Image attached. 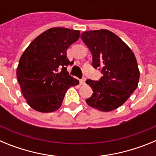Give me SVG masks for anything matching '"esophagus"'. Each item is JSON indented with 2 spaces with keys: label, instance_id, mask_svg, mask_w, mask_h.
I'll list each match as a JSON object with an SVG mask.
<instances>
[{
  "label": "esophagus",
  "instance_id": "1",
  "mask_svg": "<svg viewBox=\"0 0 156 156\" xmlns=\"http://www.w3.org/2000/svg\"><path fill=\"white\" fill-rule=\"evenodd\" d=\"M85 80H86V79L85 78H83V79H81L80 80V83L81 85H83L85 83Z\"/></svg>",
  "mask_w": 156,
  "mask_h": 156
}]
</instances>
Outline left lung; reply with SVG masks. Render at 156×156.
Returning a JSON list of instances; mask_svg holds the SVG:
<instances>
[{"instance_id": "8db88e82", "label": "left lung", "mask_w": 156, "mask_h": 156, "mask_svg": "<svg viewBox=\"0 0 156 156\" xmlns=\"http://www.w3.org/2000/svg\"><path fill=\"white\" fill-rule=\"evenodd\" d=\"M81 39L91 52L93 66L103 74L98 81L87 80L93 90L87 104L101 112L116 109L137 87L140 71L134 54L109 30L85 31Z\"/></svg>"}]
</instances>
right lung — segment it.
<instances>
[{"instance_id":"right-lung-1","label":"right lung","mask_w":156,"mask_h":156,"mask_svg":"<svg viewBox=\"0 0 156 156\" xmlns=\"http://www.w3.org/2000/svg\"><path fill=\"white\" fill-rule=\"evenodd\" d=\"M80 30L55 27L30 43L19 59L16 75L22 93L32 108L52 112L62 104L65 94L79 80L69 75V47L79 39Z\"/></svg>"}]
</instances>
